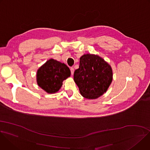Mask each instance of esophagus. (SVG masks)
<instances>
[{
    "label": "esophagus",
    "mask_w": 150,
    "mask_h": 150,
    "mask_svg": "<svg viewBox=\"0 0 150 150\" xmlns=\"http://www.w3.org/2000/svg\"><path fill=\"white\" fill-rule=\"evenodd\" d=\"M71 74L73 75L74 73V68H71Z\"/></svg>",
    "instance_id": "obj_1"
}]
</instances>
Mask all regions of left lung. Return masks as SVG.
I'll use <instances>...</instances> for the list:
<instances>
[{
    "label": "left lung",
    "mask_w": 150,
    "mask_h": 150,
    "mask_svg": "<svg viewBox=\"0 0 150 150\" xmlns=\"http://www.w3.org/2000/svg\"><path fill=\"white\" fill-rule=\"evenodd\" d=\"M79 60V68L74 72V80L82 97L98 98L107 91L112 82V68L97 54H85Z\"/></svg>",
    "instance_id": "8db88e82"
}]
</instances>
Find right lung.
Wrapping results in <instances>:
<instances>
[{"mask_svg":"<svg viewBox=\"0 0 150 150\" xmlns=\"http://www.w3.org/2000/svg\"><path fill=\"white\" fill-rule=\"evenodd\" d=\"M71 76V71L65 65L53 59H50L37 70V83L48 94L57 93L63 81Z\"/></svg>","mask_w":150,"mask_h":150,"instance_id":"right-lung-1","label":"right lung"}]
</instances>
